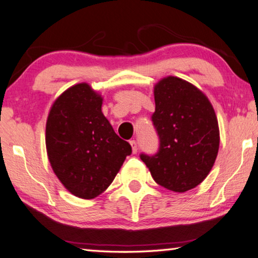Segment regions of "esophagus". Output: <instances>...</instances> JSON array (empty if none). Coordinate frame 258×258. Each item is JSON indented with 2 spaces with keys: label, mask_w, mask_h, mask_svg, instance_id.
Here are the masks:
<instances>
[{
  "label": "esophagus",
  "mask_w": 258,
  "mask_h": 258,
  "mask_svg": "<svg viewBox=\"0 0 258 258\" xmlns=\"http://www.w3.org/2000/svg\"><path fill=\"white\" fill-rule=\"evenodd\" d=\"M130 145H131V147H132V152H133V154H137V151H138V145H137V142H135L134 140H131Z\"/></svg>",
  "instance_id": "obj_1"
}]
</instances>
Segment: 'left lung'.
Masks as SVG:
<instances>
[{
  "mask_svg": "<svg viewBox=\"0 0 258 258\" xmlns=\"http://www.w3.org/2000/svg\"><path fill=\"white\" fill-rule=\"evenodd\" d=\"M154 95L151 118L159 150L140 157L156 183L182 194L199 185L215 163L220 147L216 113L203 91L175 76L161 78Z\"/></svg>",
  "mask_w": 258,
  "mask_h": 258,
  "instance_id": "left-lung-1",
  "label": "left lung"
}]
</instances>
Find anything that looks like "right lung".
<instances>
[{
	"instance_id": "1",
	"label": "right lung",
	"mask_w": 258,
	"mask_h": 258,
	"mask_svg": "<svg viewBox=\"0 0 258 258\" xmlns=\"http://www.w3.org/2000/svg\"><path fill=\"white\" fill-rule=\"evenodd\" d=\"M102 101L87 83H78L54 100L46 119L51 167L62 185L82 199L101 195L132 152L104 117Z\"/></svg>"
}]
</instances>
